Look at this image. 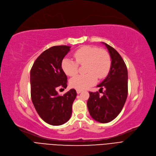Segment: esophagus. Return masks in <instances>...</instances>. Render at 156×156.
<instances>
[{
  "mask_svg": "<svg viewBox=\"0 0 156 156\" xmlns=\"http://www.w3.org/2000/svg\"><path fill=\"white\" fill-rule=\"evenodd\" d=\"M76 92L77 94H80L82 92V90H79V89H77L76 90Z\"/></svg>",
  "mask_w": 156,
  "mask_h": 156,
  "instance_id": "1",
  "label": "esophagus"
}]
</instances>
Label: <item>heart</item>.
<instances>
[{
  "label": "heart",
  "instance_id": "heart-1",
  "mask_svg": "<svg viewBox=\"0 0 156 156\" xmlns=\"http://www.w3.org/2000/svg\"><path fill=\"white\" fill-rule=\"evenodd\" d=\"M74 60L64 58L62 61V69L69 76H74L78 72L79 65L86 64V75H78L70 79L72 87L79 90L86 89L94 85L97 77L102 79L106 77L111 69L112 60L109 54L103 49L91 46H84L77 50Z\"/></svg>",
  "mask_w": 156,
  "mask_h": 156
}]
</instances>
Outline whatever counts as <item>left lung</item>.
I'll return each mask as SVG.
<instances>
[{
	"instance_id": "8db88e82",
	"label": "left lung",
	"mask_w": 156,
	"mask_h": 156,
	"mask_svg": "<svg viewBox=\"0 0 156 156\" xmlns=\"http://www.w3.org/2000/svg\"><path fill=\"white\" fill-rule=\"evenodd\" d=\"M105 44L112 58V66L106 78L97 86L103 90L89 92L87 105L90 115L96 121L110 122L119 115L123 108L128 95V71L126 64L118 52L109 44Z\"/></svg>"
}]
</instances>
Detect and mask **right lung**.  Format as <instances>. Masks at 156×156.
Returning <instances> with one entry per match:
<instances>
[{"instance_id": "1", "label": "right lung", "mask_w": 156, "mask_h": 156, "mask_svg": "<svg viewBox=\"0 0 156 156\" xmlns=\"http://www.w3.org/2000/svg\"><path fill=\"white\" fill-rule=\"evenodd\" d=\"M66 45L55 46L44 51L34 62L30 72L31 96L36 111L43 121L58 126L66 123L72 115L77 93L72 89L63 96L57 88L67 86V77L62 61L70 51Z\"/></svg>"}]
</instances>
